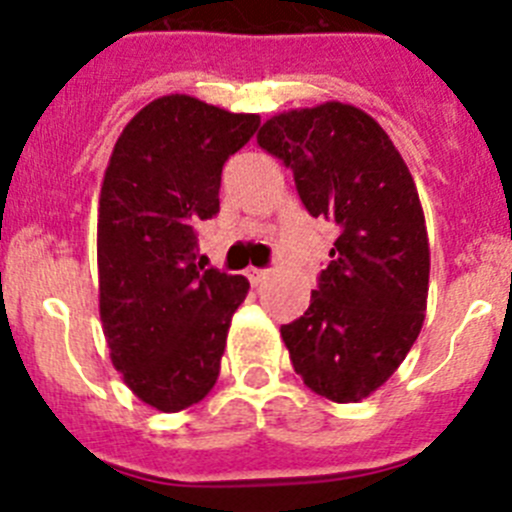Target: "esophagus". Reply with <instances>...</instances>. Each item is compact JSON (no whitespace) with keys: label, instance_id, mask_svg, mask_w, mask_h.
I'll return each mask as SVG.
<instances>
[{"label":"esophagus","instance_id":"1","mask_svg":"<svg viewBox=\"0 0 512 512\" xmlns=\"http://www.w3.org/2000/svg\"><path fill=\"white\" fill-rule=\"evenodd\" d=\"M246 277H248V282L253 284V287H259V284L264 282L266 277H269V271H266V269H256V266H248Z\"/></svg>","mask_w":512,"mask_h":512}]
</instances>
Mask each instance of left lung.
<instances>
[{
    "label": "left lung",
    "instance_id": "obj_1",
    "mask_svg": "<svg viewBox=\"0 0 512 512\" xmlns=\"http://www.w3.org/2000/svg\"><path fill=\"white\" fill-rule=\"evenodd\" d=\"M259 146L292 176L312 217L338 225L305 315L282 325L295 372L333 402H359L413 348L428 300L418 189L390 135L351 104L271 117Z\"/></svg>",
    "mask_w": 512,
    "mask_h": 512
}]
</instances>
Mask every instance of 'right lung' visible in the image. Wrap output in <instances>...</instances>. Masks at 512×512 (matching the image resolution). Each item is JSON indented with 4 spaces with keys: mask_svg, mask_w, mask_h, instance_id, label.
<instances>
[{
    "mask_svg": "<svg viewBox=\"0 0 512 512\" xmlns=\"http://www.w3.org/2000/svg\"><path fill=\"white\" fill-rule=\"evenodd\" d=\"M259 115L171 94L117 138L97 223L99 315L112 364L140 400L179 413L220 374L248 279L197 264V225L220 212V174Z\"/></svg>",
    "mask_w": 512,
    "mask_h": 512,
    "instance_id": "add662e5",
    "label": "right lung"
}]
</instances>
